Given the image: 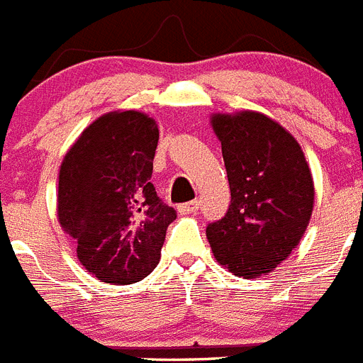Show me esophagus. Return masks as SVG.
<instances>
[{
  "label": "esophagus",
  "instance_id": "esophagus-1",
  "mask_svg": "<svg viewBox=\"0 0 363 363\" xmlns=\"http://www.w3.org/2000/svg\"><path fill=\"white\" fill-rule=\"evenodd\" d=\"M195 210H199V203H197V201L179 204V206H177V212L181 213V216H188V213H194Z\"/></svg>",
  "mask_w": 363,
  "mask_h": 363
}]
</instances>
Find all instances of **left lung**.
Listing matches in <instances>:
<instances>
[{"instance_id":"8db88e82","label":"left lung","mask_w":363,"mask_h":363,"mask_svg":"<svg viewBox=\"0 0 363 363\" xmlns=\"http://www.w3.org/2000/svg\"><path fill=\"white\" fill-rule=\"evenodd\" d=\"M228 175V212L206 228L213 257L238 277L276 270L303 238L314 208V181L299 143L259 111L213 113Z\"/></svg>"}]
</instances>
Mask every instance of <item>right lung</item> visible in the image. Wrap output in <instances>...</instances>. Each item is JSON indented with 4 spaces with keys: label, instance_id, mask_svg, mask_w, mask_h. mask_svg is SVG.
<instances>
[{
    "label": "right lung",
    "instance_id": "add662e5",
    "mask_svg": "<svg viewBox=\"0 0 363 363\" xmlns=\"http://www.w3.org/2000/svg\"><path fill=\"white\" fill-rule=\"evenodd\" d=\"M157 143L150 115L116 109L91 122L60 164L58 223L100 281L137 283L159 264L177 213L150 182Z\"/></svg>",
    "mask_w": 363,
    "mask_h": 363
}]
</instances>
